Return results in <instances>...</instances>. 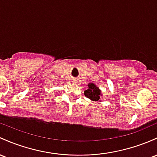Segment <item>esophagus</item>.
Returning a JSON list of instances; mask_svg holds the SVG:
<instances>
[{"mask_svg": "<svg viewBox=\"0 0 157 157\" xmlns=\"http://www.w3.org/2000/svg\"><path fill=\"white\" fill-rule=\"evenodd\" d=\"M74 82H75V83H76V82H77V80H74Z\"/></svg>", "mask_w": 157, "mask_h": 157, "instance_id": "esophagus-1", "label": "esophagus"}]
</instances>
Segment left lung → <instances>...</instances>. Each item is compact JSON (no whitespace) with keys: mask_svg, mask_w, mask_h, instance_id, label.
Returning <instances> with one entry per match:
<instances>
[{"mask_svg":"<svg viewBox=\"0 0 157 157\" xmlns=\"http://www.w3.org/2000/svg\"><path fill=\"white\" fill-rule=\"evenodd\" d=\"M84 94L86 97L93 101H98L100 100V97L102 95L99 88L93 82L88 84V89L84 91Z\"/></svg>","mask_w":157,"mask_h":157,"instance_id":"left-lung-1","label":"left lung"}]
</instances>
